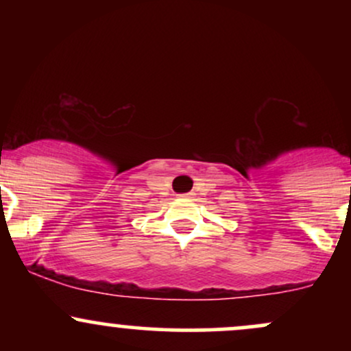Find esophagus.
<instances>
[{"label":"esophagus","mask_w":351,"mask_h":351,"mask_svg":"<svg viewBox=\"0 0 351 351\" xmlns=\"http://www.w3.org/2000/svg\"><path fill=\"white\" fill-rule=\"evenodd\" d=\"M181 196H183V198H191L193 193H186V195H181Z\"/></svg>","instance_id":"obj_1"}]
</instances>
